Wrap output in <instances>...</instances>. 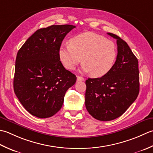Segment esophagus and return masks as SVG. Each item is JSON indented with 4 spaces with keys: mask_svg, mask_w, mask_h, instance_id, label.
Returning <instances> with one entry per match:
<instances>
[{
    "mask_svg": "<svg viewBox=\"0 0 153 153\" xmlns=\"http://www.w3.org/2000/svg\"><path fill=\"white\" fill-rule=\"evenodd\" d=\"M77 80L78 81H83V80H85V79H84L82 76H77Z\"/></svg>",
    "mask_w": 153,
    "mask_h": 153,
    "instance_id": "1",
    "label": "esophagus"
}]
</instances>
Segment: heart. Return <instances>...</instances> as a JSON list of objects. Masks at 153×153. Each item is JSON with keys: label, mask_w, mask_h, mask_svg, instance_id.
<instances>
[{"label": "heart", "mask_w": 153, "mask_h": 153, "mask_svg": "<svg viewBox=\"0 0 153 153\" xmlns=\"http://www.w3.org/2000/svg\"><path fill=\"white\" fill-rule=\"evenodd\" d=\"M60 61L68 70H73L82 61V70L94 77L106 74L113 67L117 57L115 43L92 32L79 34L70 40V45H61Z\"/></svg>", "instance_id": "1"}]
</instances>
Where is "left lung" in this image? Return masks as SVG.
<instances>
[{
  "label": "left lung",
  "instance_id": "8db88e82",
  "mask_svg": "<svg viewBox=\"0 0 153 153\" xmlns=\"http://www.w3.org/2000/svg\"><path fill=\"white\" fill-rule=\"evenodd\" d=\"M108 34L117 39L116 61L106 74L86 80L85 93L87 111L95 119L104 121L121 116L139 92L137 59L126 42L114 33Z\"/></svg>",
  "mask_w": 153,
  "mask_h": 153
}]
</instances>
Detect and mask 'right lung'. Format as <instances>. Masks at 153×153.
<instances>
[{"mask_svg": "<svg viewBox=\"0 0 153 153\" xmlns=\"http://www.w3.org/2000/svg\"><path fill=\"white\" fill-rule=\"evenodd\" d=\"M73 25H52L37 30L18 51L14 77L15 94L32 116L47 118L61 108L67 90L76 77L60 61L59 51Z\"/></svg>", "mask_w": 153, "mask_h": 153, "instance_id": "1", "label": "right lung"}]
</instances>
